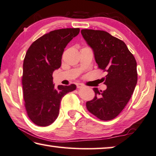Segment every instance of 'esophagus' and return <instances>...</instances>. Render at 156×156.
Masks as SVG:
<instances>
[{"instance_id":"obj_1","label":"esophagus","mask_w":156,"mask_h":156,"mask_svg":"<svg viewBox=\"0 0 156 156\" xmlns=\"http://www.w3.org/2000/svg\"><path fill=\"white\" fill-rule=\"evenodd\" d=\"M76 87H77V88H81L83 87V85L81 83H76Z\"/></svg>"}]
</instances>
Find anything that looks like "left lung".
<instances>
[{"instance_id": "left-lung-1", "label": "left lung", "mask_w": 156, "mask_h": 156, "mask_svg": "<svg viewBox=\"0 0 156 156\" xmlns=\"http://www.w3.org/2000/svg\"><path fill=\"white\" fill-rule=\"evenodd\" d=\"M84 40L93 51L98 67L106 71L107 88L86 102L88 111L101 120L114 119L131 99L137 81V63L124 41L102 30H81Z\"/></svg>"}]
</instances>
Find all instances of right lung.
<instances>
[{"label":"right lung","instance_id":"1","mask_svg":"<svg viewBox=\"0 0 156 156\" xmlns=\"http://www.w3.org/2000/svg\"><path fill=\"white\" fill-rule=\"evenodd\" d=\"M80 28L56 30L36 40L27 50L23 61L22 84L25 106L32 122L47 126L59 113L61 100L76 85L53 84L52 74L61 67L64 48L80 33Z\"/></svg>","mask_w":156,"mask_h":156}]
</instances>
